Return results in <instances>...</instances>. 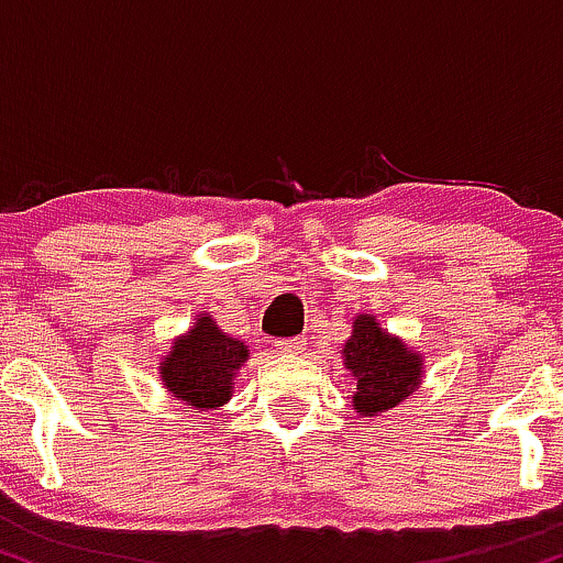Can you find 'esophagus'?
I'll return each mask as SVG.
<instances>
[{
  "label": "esophagus",
  "instance_id": "esophagus-1",
  "mask_svg": "<svg viewBox=\"0 0 563 563\" xmlns=\"http://www.w3.org/2000/svg\"><path fill=\"white\" fill-rule=\"evenodd\" d=\"M276 349L279 353H287V356H298V353L306 351V338H284V340H276Z\"/></svg>",
  "mask_w": 563,
  "mask_h": 563
}]
</instances>
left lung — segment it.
Masks as SVG:
<instances>
[{"label": "left lung", "mask_w": 563, "mask_h": 563, "mask_svg": "<svg viewBox=\"0 0 563 563\" xmlns=\"http://www.w3.org/2000/svg\"><path fill=\"white\" fill-rule=\"evenodd\" d=\"M343 364L356 380L353 409L358 415L388 412L418 390L422 356L385 332L372 313L353 319V332L343 345Z\"/></svg>", "instance_id": "left-lung-1"}]
</instances>
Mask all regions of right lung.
I'll return each mask as SVG.
<instances>
[{"instance_id":"add662e5","label":"right lung","mask_w":563,"mask_h":563,"mask_svg":"<svg viewBox=\"0 0 563 563\" xmlns=\"http://www.w3.org/2000/svg\"><path fill=\"white\" fill-rule=\"evenodd\" d=\"M247 358L242 340L220 330L210 313H199L191 330L173 343L159 366V377L175 399L207 412L231 399L236 372Z\"/></svg>"}]
</instances>
